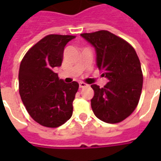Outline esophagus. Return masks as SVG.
<instances>
[{
  "instance_id": "obj_1",
  "label": "esophagus",
  "mask_w": 161,
  "mask_h": 161,
  "mask_svg": "<svg viewBox=\"0 0 161 161\" xmlns=\"http://www.w3.org/2000/svg\"><path fill=\"white\" fill-rule=\"evenodd\" d=\"M86 86H88V85L85 84V83H84V82H80V83H79V88H80V89L86 87Z\"/></svg>"
}]
</instances>
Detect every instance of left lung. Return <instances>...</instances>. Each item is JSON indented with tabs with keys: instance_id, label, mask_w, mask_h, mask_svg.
Instances as JSON below:
<instances>
[{
	"instance_id": "8db88e82",
	"label": "left lung",
	"mask_w": 161,
	"mask_h": 161,
	"mask_svg": "<svg viewBox=\"0 0 161 161\" xmlns=\"http://www.w3.org/2000/svg\"><path fill=\"white\" fill-rule=\"evenodd\" d=\"M81 36L93 46L97 66L108 78L104 87L92 84L91 108L95 115L107 123H117L131 115L142 94L143 76L135 49L127 41L102 30Z\"/></svg>"
}]
</instances>
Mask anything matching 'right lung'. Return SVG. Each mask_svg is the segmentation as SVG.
Segmentation results:
<instances>
[{
	"label": "right lung",
	"instance_id": "right-lung-1",
	"mask_svg": "<svg viewBox=\"0 0 161 161\" xmlns=\"http://www.w3.org/2000/svg\"><path fill=\"white\" fill-rule=\"evenodd\" d=\"M72 35L50 34L26 53L19 65V92L31 117L42 126L57 128L72 115L79 85L59 79L53 68L61 66L66 44Z\"/></svg>",
	"mask_w": 161,
	"mask_h": 161
}]
</instances>
